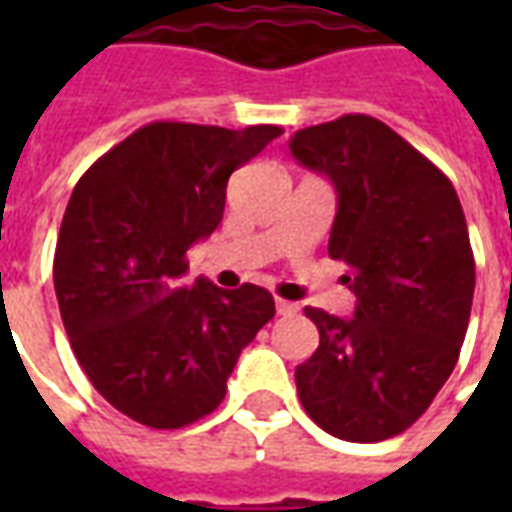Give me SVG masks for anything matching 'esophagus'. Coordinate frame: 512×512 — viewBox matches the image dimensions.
Listing matches in <instances>:
<instances>
[{
  "instance_id": "obj_1",
  "label": "esophagus",
  "mask_w": 512,
  "mask_h": 512,
  "mask_svg": "<svg viewBox=\"0 0 512 512\" xmlns=\"http://www.w3.org/2000/svg\"><path fill=\"white\" fill-rule=\"evenodd\" d=\"M296 310H299V307H296L293 301L279 299V296H277V312H279V315H293Z\"/></svg>"
}]
</instances>
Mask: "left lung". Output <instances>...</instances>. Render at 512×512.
<instances>
[{
  "label": "left lung",
  "instance_id": "obj_1",
  "mask_svg": "<svg viewBox=\"0 0 512 512\" xmlns=\"http://www.w3.org/2000/svg\"><path fill=\"white\" fill-rule=\"evenodd\" d=\"M299 164L337 189L332 260L351 268L354 318L304 315L321 345L296 367L312 422L337 439H392L417 422L461 354L474 255L450 178L370 115H343L290 136Z\"/></svg>",
  "mask_w": 512,
  "mask_h": 512
}]
</instances>
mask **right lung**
<instances>
[{"label":"right lung","mask_w":512,"mask_h":512,"mask_svg":"<svg viewBox=\"0 0 512 512\" xmlns=\"http://www.w3.org/2000/svg\"><path fill=\"white\" fill-rule=\"evenodd\" d=\"M279 134L156 120L73 189L54 252L62 323L90 384L139 425L208 417L241 351L274 318L266 288L178 282L189 246L222 222L230 175Z\"/></svg>","instance_id":"add662e5"}]
</instances>
